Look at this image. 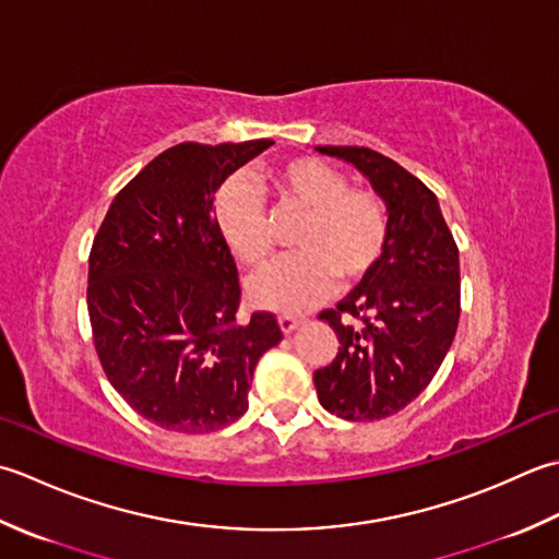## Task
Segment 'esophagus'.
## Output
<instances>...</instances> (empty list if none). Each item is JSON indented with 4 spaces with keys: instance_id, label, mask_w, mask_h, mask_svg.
<instances>
[{
    "instance_id": "obj_1",
    "label": "esophagus",
    "mask_w": 559,
    "mask_h": 559,
    "mask_svg": "<svg viewBox=\"0 0 559 559\" xmlns=\"http://www.w3.org/2000/svg\"><path fill=\"white\" fill-rule=\"evenodd\" d=\"M301 323H304L301 316H289V313H282V316H280V328H282L284 335H292L294 330L299 328Z\"/></svg>"
}]
</instances>
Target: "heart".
Listing matches in <instances>:
<instances>
[{"label":"heart","instance_id":"1","mask_svg":"<svg viewBox=\"0 0 559 559\" xmlns=\"http://www.w3.org/2000/svg\"><path fill=\"white\" fill-rule=\"evenodd\" d=\"M270 186L282 210L301 214L289 238L296 253L248 282L250 304L267 311H304L340 287L361 282L389 246L391 219L383 200L367 188H349L343 170L321 158L296 156L270 168ZM214 222L224 243L248 267L267 263L272 236L263 200L243 176L226 180L214 198Z\"/></svg>","mask_w":559,"mask_h":559}]
</instances>
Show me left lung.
<instances>
[{
    "label": "left lung",
    "instance_id": "8db88e82",
    "mask_svg": "<svg viewBox=\"0 0 559 559\" xmlns=\"http://www.w3.org/2000/svg\"><path fill=\"white\" fill-rule=\"evenodd\" d=\"M355 166L385 202L389 246L367 277L321 321L340 340L313 373L318 401L349 423L395 415L435 379L461 316L459 248L423 180L367 146H316ZM362 321L348 323V316Z\"/></svg>",
    "mask_w": 559,
    "mask_h": 559
}]
</instances>
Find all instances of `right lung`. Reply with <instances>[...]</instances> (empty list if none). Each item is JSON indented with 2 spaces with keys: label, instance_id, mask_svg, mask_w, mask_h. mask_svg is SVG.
Returning a JSON list of instances; mask_svg holds the SVG:
<instances>
[{
  "label": "right lung",
  "instance_id": "right-lung-1",
  "mask_svg": "<svg viewBox=\"0 0 559 559\" xmlns=\"http://www.w3.org/2000/svg\"><path fill=\"white\" fill-rule=\"evenodd\" d=\"M272 140L183 142L124 186L88 255V318L100 367L156 427L204 435L248 409L275 316L238 321V272L216 229V190Z\"/></svg>",
  "mask_w": 559,
  "mask_h": 559
}]
</instances>
